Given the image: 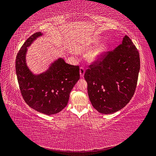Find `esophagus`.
<instances>
[{
    "label": "esophagus",
    "mask_w": 156,
    "mask_h": 156,
    "mask_svg": "<svg viewBox=\"0 0 156 156\" xmlns=\"http://www.w3.org/2000/svg\"><path fill=\"white\" fill-rule=\"evenodd\" d=\"M79 72H80V76L83 77L84 76V72H85V69H84V68L83 67H81V68H80Z\"/></svg>",
    "instance_id": "esophagus-1"
}]
</instances>
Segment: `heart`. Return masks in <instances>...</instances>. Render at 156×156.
Segmentation results:
<instances>
[{"mask_svg":"<svg viewBox=\"0 0 156 156\" xmlns=\"http://www.w3.org/2000/svg\"><path fill=\"white\" fill-rule=\"evenodd\" d=\"M100 41V37H94L90 41L86 42L81 45L75 48V52L77 53H84L90 49L94 45L98 44ZM110 48V45L107 43L101 44L94 48L87 55V59L90 62H95L100 60Z\"/></svg>","mask_w":156,"mask_h":156,"instance_id":"heart-1","label":"heart"}]
</instances>
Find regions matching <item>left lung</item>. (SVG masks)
Returning a JSON list of instances; mask_svg holds the SVG:
<instances>
[{
  "label": "left lung",
  "instance_id": "obj_1",
  "mask_svg": "<svg viewBox=\"0 0 156 156\" xmlns=\"http://www.w3.org/2000/svg\"><path fill=\"white\" fill-rule=\"evenodd\" d=\"M139 70V51L126 35L120 45L90 65L84 73L92 106L105 115L124 108L133 96Z\"/></svg>",
  "mask_w": 156,
  "mask_h": 156
}]
</instances>
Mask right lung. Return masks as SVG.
<instances>
[{
	"label": "right lung",
	"mask_w": 156,
	"mask_h": 156,
	"mask_svg": "<svg viewBox=\"0 0 156 156\" xmlns=\"http://www.w3.org/2000/svg\"><path fill=\"white\" fill-rule=\"evenodd\" d=\"M36 32L28 38L16 56V70L22 96L33 109L47 115L60 112L67 105L69 94L80 79L79 66L70 65L59 58L46 72L33 74L26 64L27 48L37 37Z\"/></svg>",
	"instance_id": "right-lung-1"
}]
</instances>
